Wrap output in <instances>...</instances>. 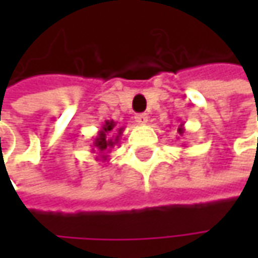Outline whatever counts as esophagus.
<instances>
[{
  "instance_id": "34e87169",
  "label": "esophagus",
  "mask_w": 258,
  "mask_h": 258,
  "mask_svg": "<svg viewBox=\"0 0 258 258\" xmlns=\"http://www.w3.org/2000/svg\"><path fill=\"white\" fill-rule=\"evenodd\" d=\"M148 119H149V117H148V114L146 113H139L135 116V120L139 124H146L148 123Z\"/></svg>"
}]
</instances>
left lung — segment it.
Listing matches in <instances>:
<instances>
[{"mask_svg": "<svg viewBox=\"0 0 258 258\" xmlns=\"http://www.w3.org/2000/svg\"><path fill=\"white\" fill-rule=\"evenodd\" d=\"M178 134L181 135V136L185 134V127H183V123H181L179 126H178Z\"/></svg>", "mask_w": 258, "mask_h": 258, "instance_id": "left-lung-1", "label": "left lung"}]
</instances>
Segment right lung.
Wrapping results in <instances>:
<instances>
[{
	"mask_svg": "<svg viewBox=\"0 0 258 258\" xmlns=\"http://www.w3.org/2000/svg\"><path fill=\"white\" fill-rule=\"evenodd\" d=\"M124 127H116L114 120H106L100 131L94 136L92 146V152H96V161L106 162L109 161V154L114 148V145L120 142V136L123 134Z\"/></svg>",
	"mask_w": 258,
	"mask_h": 258,
	"instance_id": "obj_1",
	"label": "right lung"
}]
</instances>
